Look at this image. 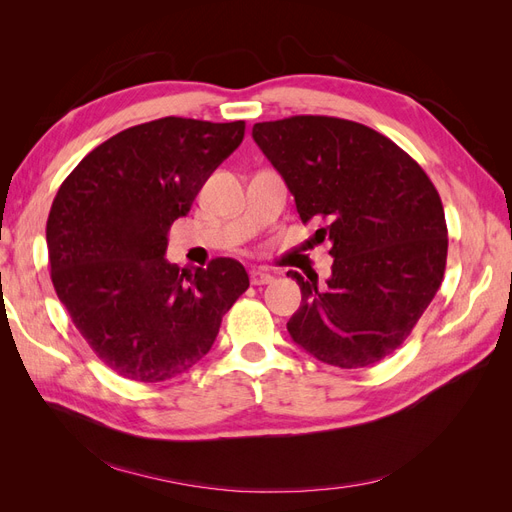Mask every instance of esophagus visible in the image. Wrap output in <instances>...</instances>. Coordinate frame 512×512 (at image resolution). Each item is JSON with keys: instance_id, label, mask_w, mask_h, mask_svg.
<instances>
[{"instance_id": "esophagus-1", "label": "esophagus", "mask_w": 512, "mask_h": 512, "mask_svg": "<svg viewBox=\"0 0 512 512\" xmlns=\"http://www.w3.org/2000/svg\"><path fill=\"white\" fill-rule=\"evenodd\" d=\"M250 282L254 286H262V284H269L273 282V275L267 269H252L250 271Z\"/></svg>"}]
</instances>
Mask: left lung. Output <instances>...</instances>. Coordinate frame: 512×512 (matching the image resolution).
<instances>
[{"mask_svg":"<svg viewBox=\"0 0 512 512\" xmlns=\"http://www.w3.org/2000/svg\"><path fill=\"white\" fill-rule=\"evenodd\" d=\"M252 136L277 168L316 241H331L327 286L288 277L301 307L288 333L318 361L359 369L393 354L442 284L448 230L425 170L363 123L294 115L254 123Z\"/></svg>","mask_w":512,"mask_h":512,"instance_id":"1","label":"left lung"}]
</instances>
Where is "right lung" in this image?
Returning <instances> with one entry per match:
<instances>
[{
	"instance_id": "obj_1",
	"label": "right lung",
	"mask_w": 512,
	"mask_h": 512,
	"mask_svg": "<svg viewBox=\"0 0 512 512\" xmlns=\"http://www.w3.org/2000/svg\"><path fill=\"white\" fill-rule=\"evenodd\" d=\"M245 134V121L162 117L108 138L59 185L46 220L51 282L89 348L115 374L164 382L211 350L250 286L239 260L188 275L166 232Z\"/></svg>"
}]
</instances>
